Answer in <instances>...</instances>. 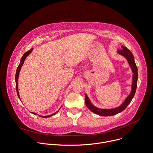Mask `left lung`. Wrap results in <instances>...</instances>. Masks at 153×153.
Masks as SVG:
<instances>
[{
    "label": "left lung",
    "mask_w": 153,
    "mask_h": 153,
    "mask_svg": "<svg viewBox=\"0 0 153 153\" xmlns=\"http://www.w3.org/2000/svg\"><path fill=\"white\" fill-rule=\"evenodd\" d=\"M122 50H118L117 53L124 56L126 59L129 65V66L131 68L132 71L133 73V82H132V88L131 91L129 95L126 98L125 101L121 104L119 106L113 108V109H100L99 108L96 107L94 106L91 101L90 100L89 98L85 94V104L89 110L92 111L93 113L98 114L102 116H111L116 115L122 111H123L127 107V106L129 104V103L131 102L133 97L134 96L136 88H137V79H138V72H137V67L134 62V57L132 54L127 48L122 46Z\"/></svg>",
    "instance_id": "left-lung-1"
}]
</instances>
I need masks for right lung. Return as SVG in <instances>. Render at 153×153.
Here are the masks:
<instances>
[{"instance_id": "1", "label": "right lung", "mask_w": 153, "mask_h": 153, "mask_svg": "<svg viewBox=\"0 0 153 153\" xmlns=\"http://www.w3.org/2000/svg\"><path fill=\"white\" fill-rule=\"evenodd\" d=\"M33 48H31V49H30L28 51H27V52H26L24 55H23V56H22V57L21 58V59H20V64L19 65V66H18V67H17V70H16V77H15V80H16V91H17V96H18V97H19V99L20 100V96H19V90H18V83H17V81H18V78H19V73H20V70H21V67H22V65H23V64H24V61H25V59H26V57L31 53V51H33ZM60 110V109H59ZM59 111H56V113H53V114H50V115H48V116H40V115H38V116H40L41 117H45V118H47V117H51V116H54V115H55L57 112H58ZM33 114H37L36 113H33Z\"/></svg>"}]
</instances>
